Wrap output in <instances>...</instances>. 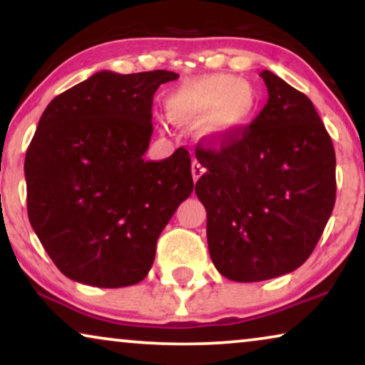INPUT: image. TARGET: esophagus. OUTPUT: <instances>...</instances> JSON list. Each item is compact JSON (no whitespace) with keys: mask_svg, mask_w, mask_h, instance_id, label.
<instances>
[{"mask_svg":"<svg viewBox=\"0 0 365 365\" xmlns=\"http://www.w3.org/2000/svg\"><path fill=\"white\" fill-rule=\"evenodd\" d=\"M191 171H192V178H194V181H197V179L202 176V174H204V171H206V169L202 168V164L199 163L197 159H194V161H192V166H191Z\"/></svg>","mask_w":365,"mask_h":365,"instance_id":"esophagus-1","label":"esophagus"}]
</instances>
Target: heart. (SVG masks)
<instances>
[{"label": "heart", "instance_id": "b5f03b06", "mask_svg": "<svg viewBox=\"0 0 365 365\" xmlns=\"http://www.w3.org/2000/svg\"><path fill=\"white\" fill-rule=\"evenodd\" d=\"M257 106L252 86L231 74H211L179 86L168 99V111L178 121L211 118L216 133L227 136L251 121Z\"/></svg>", "mask_w": 365, "mask_h": 365}]
</instances>
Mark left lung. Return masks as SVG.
Instances as JSON below:
<instances>
[{
  "label": "left lung",
  "instance_id": "obj_1",
  "mask_svg": "<svg viewBox=\"0 0 365 365\" xmlns=\"http://www.w3.org/2000/svg\"><path fill=\"white\" fill-rule=\"evenodd\" d=\"M267 104L219 144L196 148L207 169L196 194L214 266L236 282L292 272L311 256L336 202V153L311 99L262 71Z\"/></svg>",
  "mask_w": 365,
  "mask_h": 365
}]
</instances>
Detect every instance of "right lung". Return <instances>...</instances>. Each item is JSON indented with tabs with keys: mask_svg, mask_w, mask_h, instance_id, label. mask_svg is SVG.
<instances>
[{
	"mask_svg": "<svg viewBox=\"0 0 365 365\" xmlns=\"http://www.w3.org/2000/svg\"><path fill=\"white\" fill-rule=\"evenodd\" d=\"M173 71H99L44 109L24 159L28 217L64 276L94 287L143 281L159 234L191 196V156L146 161L153 96Z\"/></svg>",
	"mask_w": 365,
	"mask_h": 365,
	"instance_id": "add662e5",
	"label": "right lung"
}]
</instances>
